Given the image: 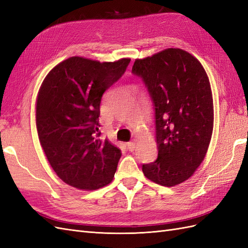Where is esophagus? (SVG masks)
I'll list each match as a JSON object with an SVG mask.
<instances>
[{"label":"esophagus","mask_w":248,"mask_h":248,"mask_svg":"<svg viewBox=\"0 0 248 248\" xmlns=\"http://www.w3.org/2000/svg\"><path fill=\"white\" fill-rule=\"evenodd\" d=\"M127 148H128L129 151L132 152L133 150L136 149V142H134V141H128V142H127Z\"/></svg>","instance_id":"esophagus-1"}]
</instances>
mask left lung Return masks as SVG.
<instances>
[{
    "label": "left lung",
    "instance_id": "left-lung-1",
    "mask_svg": "<svg viewBox=\"0 0 248 248\" xmlns=\"http://www.w3.org/2000/svg\"><path fill=\"white\" fill-rule=\"evenodd\" d=\"M132 72L146 84L155 106L158 157L144 175L172 187L201 166L211 141L214 108L209 78L199 60L181 48L137 59Z\"/></svg>",
    "mask_w": 248,
    "mask_h": 248
}]
</instances>
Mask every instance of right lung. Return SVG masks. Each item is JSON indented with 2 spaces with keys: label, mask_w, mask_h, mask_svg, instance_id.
<instances>
[{
  "label": "right lung",
  "mask_w": 248,
  "mask_h": 248,
  "mask_svg": "<svg viewBox=\"0 0 248 248\" xmlns=\"http://www.w3.org/2000/svg\"><path fill=\"white\" fill-rule=\"evenodd\" d=\"M130 63L70 57L43 79L36 99V128L57 176L80 190H96L114 179L121 150L98 137L101 97Z\"/></svg>",
  "instance_id": "right-lung-1"
}]
</instances>
